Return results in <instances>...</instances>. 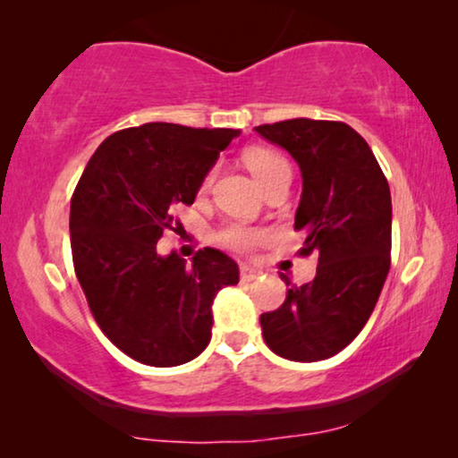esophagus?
I'll list each match as a JSON object with an SVG mask.
<instances>
[{"label":"esophagus","mask_w":458,"mask_h":458,"mask_svg":"<svg viewBox=\"0 0 458 458\" xmlns=\"http://www.w3.org/2000/svg\"><path fill=\"white\" fill-rule=\"evenodd\" d=\"M240 275H242L243 281H252V279L259 277L260 271H259V268H256V267L248 265V262H243V265L240 267Z\"/></svg>","instance_id":"1"}]
</instances>
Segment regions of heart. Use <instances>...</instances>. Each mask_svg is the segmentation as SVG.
Here are the masks:
<instances>
[{
	"label": "heart",
	"mask_w": 458,
	"mask_h": 458,
	"mask_svg": "<svg viewBox=\"0 0 458 458\" xmlns=\"http://www.w3.org/2000/svg\"><path fill=\"white\" fill-rule=\"evenodd\" d=\"M243 165L248 166V171L252 173L256 183L262 187V191L273 183H277L279 179L292 177L290 162H287L284 156L275 149L268 148H250L243 152ZM210 183V177L204 179V187ZM260 240V233L256 231L243 229V227H231L225 231V242L231 243L235 248H248Z\"/></svg>",
	"instance_id": "heart-1"
}]
</instances>
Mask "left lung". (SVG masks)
<instances>
[{
  "mask_svg": "<svg viewBox=\"0 0 458 458\" xmlns=\"http://www.w3.org/2000/svg\"><path fill=\"white\" fill-rule=\"evenodd\" d=\"M284 148L302 173L293 227L304 256H318L310 284L287 290L277 310L260 315L275 354L298 362L329 359L348 346L377 304L390 271V187L369 143L346 123L292 118L254 127Z\"/></svg>",
  "mask_w": 458,
  "mask_h": 458,
  "instance_id": "obj_1",
  "label": "left lung"
}]
</instances>
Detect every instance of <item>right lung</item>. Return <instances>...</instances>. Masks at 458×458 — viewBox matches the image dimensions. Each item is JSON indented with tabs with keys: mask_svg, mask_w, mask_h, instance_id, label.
Here are the masks:
<instances>
[{
	"mask_svg": "<svg viewBox=\"0 0 458 458\" xmlns=\"http://www.w3.org/2000/svg\"><path fill=\"white\" fill-rule=\"evenodd\" d=\"M240 133L146 123L104 140L81 174L71 202L74 273L99 329L143 365L177 367L202 354L215 296L240 281L221 250H199L191 265L156 250L173 206L193 204Z\"/></svg>",
	"mask_w": 458,
	"mask_h": 458,
	"instance_id": "right-lung-1",
	"label": "right lung"
}]
</instances>
